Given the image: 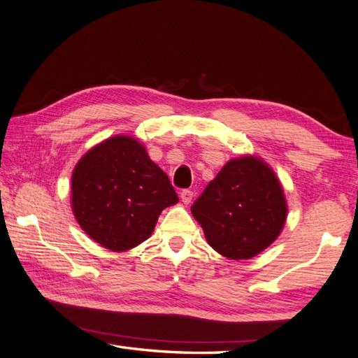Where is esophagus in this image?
<instances>
[{
	"label": "esophagus",
	"instance_id": "1",
	"mask_svg": "<svg viewBox=\"0 0 358 358\" xmlns=\"http://www.w3.org/2000/svg\"><path fill=\"white\" fill-rule=\"evenodd\" d=\"M192 196H194V192L191 189H183L180 192V197H181V200L185 201V203H191Z\"/></svg>",
	"mask_w": 358,
	"mask_h": 358
}]
</instances>
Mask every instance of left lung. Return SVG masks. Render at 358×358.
Segmentation results:
<instances>
[{"label":"left lung","mask_w":358,"mask_h":358,"mask_svg":"<svg viewBox=\"0 0 358 358\" xmlns=\"http://www.w3.org/2000/svg\"><path fill=\"white\" fill-rule=\"evenodd\" d=\"M191 211L208 244L231 259L252 258L269 247L288 213L280 181L253 157L227 162Z\"/></svg>","instance_id":"obj_1"}]
</instances>
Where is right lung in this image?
Instances as JSON below:
<instances>
[{
    "mask_svg": "<svg viewBox=\"0 0 358 358\" xmlns=\"http://www.w3.org/2000/svg\"><path fill=\"white\" fill-rule=\"evenodd\" d=\"M178 196L167 175L129 136L101 142L71 175V208L81 229L109 250L133 249Z\"/></svg>",
    "mask_w": 358,
    "mask_h": 358,
    "instance_id": "add662e5",
    "label": "right lung"
}]
</instances>
